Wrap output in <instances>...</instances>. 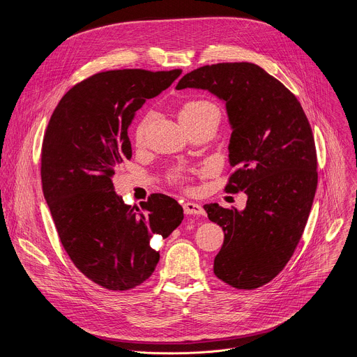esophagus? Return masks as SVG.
<instances>
[{
  "label": "esophagus",
  "mask_w": 357,
  "mask_h": 357,
  "mask_svg": "<svg viewBox=\"0 0 357 357\" xmlns=\"http://www.w3.org/2000/svg\"><path fill=\"white\" fill-rule=\"evenodd\" d=\"M183 212L185 215H203L205 212H203L202 206L197 205V203H193V202H185L183 203Z\"/></svg>",
  "instance_id": "obj_1"
}]
</instances>
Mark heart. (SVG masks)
Segmentation results:
<instances>
[{
	"label": "heart",
	"instance_id": "obj_1",
	"mask_svg": "<svg viewBox=\"0 0 357 357\" xmlns=\"http://www.w3.org/2000/svg\"><path fill=\"white\" fill-rule=\"evenodd\" d=\"M155 112L149 110L148 113H145V116L139 120V123L137 124L135 128V142L141 144L145 138V134L151 126V123L155 120ZM179 119L182 121V124L186 128H190L195 124L208 121V120H213L219 124L220 120V109L212 103L209 100H203V98H195V100H188L181 106L179 109ZM171 178L176 182L181 181V175L179 172H174L171 175Z\"/></svg>",
	"mask_w": 357,
	"mask_h": 357
}]
</instances>
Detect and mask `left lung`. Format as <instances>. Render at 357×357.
<instances>
[{"label": "left lung", "mask_w": 357, "mask_h": 357, "mask_svg": "<svg viewBox=\"0 0 357 357\" xmlns=\"http://www.w3.org/2000/svg\"><path fill=\"white\" fill-rule=\"evenodd\" d=\"M206 89L226 101L231 124L225 190H244L245 209L205 205L225 231L215 275L237 289H256L287 266L302 237L318 186L317 148L302 106L280 80L248 63L206 65L176 89Z\"/></svg>", "instance_id": "obj_1"}]
</instances>
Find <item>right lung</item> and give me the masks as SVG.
<instances>
[{
    "label": "right lung",
    "instance_id": "1",
    "mask_svg": "<svg viewBox=\"0 0 357 357\" xmlns=\"http://www.w3.org/2000/svg\"><path fill=\"white\" fill-rule=\"evenodd\" d=\"M181 73H96L62 97L45 131L42 189L61 243L76 268L106 289L146 281L160 260L151 238H167L183 219L182 206L164 193L148 196L141 209L126 205L112 181L132 155L127 130L135 112Z\"/></svg>",
    "mask_w": 357,
    "mask_h": 357
}]
</instances>
